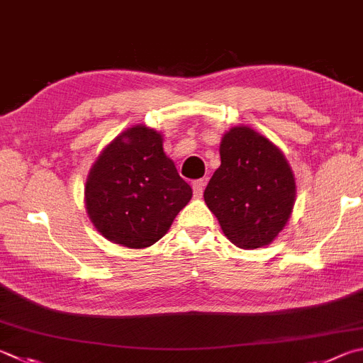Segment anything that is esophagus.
Segmentation results:
<instances>
[{
    "mask_svg": "<svg viewBox=\"0 0 363 363\" xmlns=\"http://www.w3.org/2000/svg\"><path fill=\"white\" fill-rule=\"evenodd\" d=\"M204 186H206V177H203V179L195 181V182L192 184V187H194V196H196V199H200V196L203 195Z\"/></svg>",
    "mask_w": 363,
    "mask_h": 363,
    "instance_id": "esophagus-1",
    "label": "esophagus"
}]
</instances>
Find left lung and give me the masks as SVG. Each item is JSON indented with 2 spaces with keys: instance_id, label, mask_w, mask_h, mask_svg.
<instances>
[{
  "instance_id": "1",
  "label": "left lung",
  "mask_w": 363,
  "mask_h": 363,
  "mask_svg": "<svg viewBox=\"0 0 363 363\" xmlns=\"http://www.w3.org/2000/svg\"><path fill=\"white\" fill-rule=\"evenodd\" d=\"M219 152L220 167L204 190V203L235 246L272 245L295 204L291 164L278 146L247 125L225 131Z\"/></svg>"
}]
</instances>
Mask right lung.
Returning a JSON list of instances; mask_svg holds the SVG:
<instances>
[{"label": "right lung", "mask_w": 363, "mask_h": 363, "mask_svg": "<svg viewBox=\"0 0 363 363\" xmlns=\"http://www.w3.org/2000/svg\"><path fill=\"white\" fill-rule=\"evenodd\" d=\"M85 209L104 238L130 249L152 246L192 199L174 162L164 154L163 136L133 125L101 150L89 171Z\"/></svg>", "instance_id": "obj_1"}]
</instances>
